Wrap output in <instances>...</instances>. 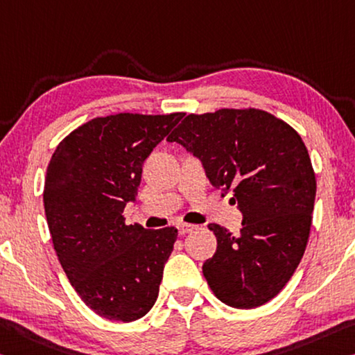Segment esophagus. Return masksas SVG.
Returning <instances> with one entry per match:
<instances>
[{
    "label": "esophagus",
    "instance_id": "1",
    "mask_svg": "<svg viewBox=\"0 0 355 355\" xmlns=\"http://www.w3.org/2000/svg\"><path fill=\"white\" fill-rule=\"evenodd\" d=\"M198 227V226H194V224H178L177 226V229H178V232L182 234V235H184V234H188V232H193V230Z\"/></svg>",
    "mask_w": 355,
    "mask_h": 355
}]
</instances>
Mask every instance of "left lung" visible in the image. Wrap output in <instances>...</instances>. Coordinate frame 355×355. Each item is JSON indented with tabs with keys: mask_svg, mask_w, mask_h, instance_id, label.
Here are the masks:
<instances>
[{
	"mask_svg": "<svg viewBox=\"0 0 355 355\" xmlns=\"http://www.w3.org/2000/svg\"><path fill=\"white\" fill-rule=\"evenodd\" d=\"M198 157L211 187L234 189L243 215L240 235L208 224L218 248L202 272L234 308L272 300L294 275L311 227L316 178L302 137L256 109L188 115L167 137Z\"/></svg>",
	"mask_w": 355,
	"mask_h": 355,
	"instance_id": "8db88e82",
	"label": "left lung"
}]
</instances>
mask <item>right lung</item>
Listing matches in <instances>:
<instances>
[{
  "label": "right lung",
  "instance_id": "1",
  "mask_svg": "<svg viewBox=\"0 0 355 355\" xmlns=\"http://www.w3.org/2000/svg\"><path fill=\"white\" fill-rule=\"evenodd\" d=\"M183 114L94 118L61 140L50 159L44 208L72 288L109 320L132 322L155 305L178 230L126 226L142 164Z\"/></svg>",
  "mask_w": 355,
  "mask_h": 355
}]
</instances>
